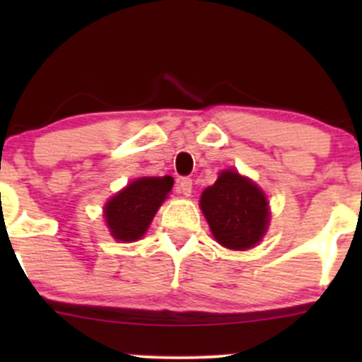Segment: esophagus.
<instances>
[{
    "instance_id": "1",
    "label": "esophagus",
    "mask_w": 362,
    "mask_h": 362,
    "mask_svg": "<svg viewBox=\"0 0 362 362\" xmlns=\"http://www.w3.org/2000/svg\"><path fill=\"white\" fill-rule=\"evenodd\" d=\"M177 190L184 195H190V192H192V178H189V177L178 178Z\"/></svg>"
}]
</instances>
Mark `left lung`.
Masks as SVG:
<instances>
[{"label": "left lung", "instance_id": "1", "mask_svg": "<svg viewBox=\"0 0 362 362\" xmlns=\"http://www.w3.org/2000/svg\"><path fill=\"white\" fill-rule=\"evenodd\" d=\"M201 209L214 238L233 250L252 248L267 230L269 204L253 182L236 172H223L201 197Z\"/></svg>", "mask_w": 362, "mask_h": 362}]
</instances>
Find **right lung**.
I'll return each mask as SVG.
<instances>
[{"instance_id": "1", "label": "right lung", "mask_w": 362, "mask_h": 362, "mask_svg": "<svg viewBox=\"0 0 362 362\" xmlns=\"http://www.w3.org/2000/svg\"><path fill=\"white\" fill-rule=\"evenodd\" d=\"M172 177L138 178L105 206L110 233L120 242H134L146 233L158 207L172 190Z\"/></svg>"}]
</instances>
